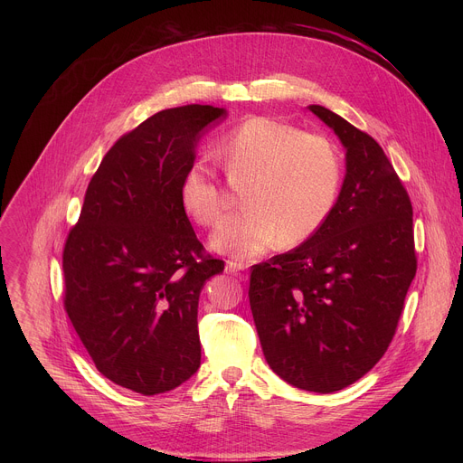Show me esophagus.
I'll use <instances>...</instances> for the list:
<instances>
[{
	"mask_svg": "<svg viewBox=\"0 0 463 463\" xmlns=\"http://www.w3.org/2000/svg\"><path fill=\"white\" fill-rule=\"evenodd\" d=\"M225 269H227V273L238 277L240 280H247V277H249V266H247V263H243V261H232V260H229Z\"/></svg>",
	"mask_w": 463,
	"mask_h": 463,
	"instance_id": "34e87169",
	"label": "esophagus"
}]
</instances>
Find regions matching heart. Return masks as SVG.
<instances>
[{"label": "heart", "instance_id": "obj_1", "mask_svg": "<svg viewBox=\"0 0 463 463\" xmlns=\"http://www.w3.org/2000/svg\"><path fill=\"white\" fill-rule=\"evenodd\" d=\"M232 184H241L245 207L225 218L211 238L213 249L234 258H254L279 238L293 245L315 234L332 213L341 186V156L324 136L298 126L250 117L222 146ZM184 213L200 225H214L225 192L207 159H197L179 184Z\"/></svg>", "mask_w": 463, "mask_h": 463}]
</instances>
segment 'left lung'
Returning a JSON list of instances; mask_svg holds the SVG:
<instances>
[{"mask_svg":"<svg viewBox=\"0 0 463 463\" xmlns=\"http://www.w3.org/2000/svg\"><path fill=\"white\" fill-rule=\"evenodd\" d=\"M307 109L343 143L345 181L315 234L252 268L249 302L271 370L300 390L329 393L384 355L416 252L411 197L383 148L327 108Z\"/></svg>","mask_w":463,"mask_h":463,"instance_id":"8db88e82","label":"left lung"}]
</instances>
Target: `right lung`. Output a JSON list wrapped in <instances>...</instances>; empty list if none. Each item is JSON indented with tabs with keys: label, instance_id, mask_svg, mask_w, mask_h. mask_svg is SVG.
Segmentation results:
<instances>
[{
	"label": "right lung",
	"instance_id": "add662e5",
	"mask_svg": "<svg viewBox=\"0 0 463 463\" xmlns=\"http://www.w3.org/2000/svg\"><path fill=\"white\" fill-rule=\"evenodd\" d=\"M227 109H163L104 156L63 247V306L97 370L143 395L202 363L197 302L223 261L205 256L181 205L195 146Z\"/></svg>",
	"mask_w": 463,
	"mask_h": 463
}]
</instances>
